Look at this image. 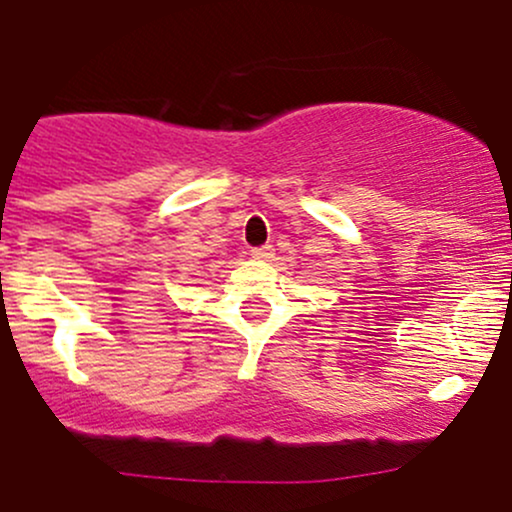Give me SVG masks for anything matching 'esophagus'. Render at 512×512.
<instances>
[{"instance_id": "esophagus-1", "label": "esophagus", "mask_w": 512, "mask_h": 512, "mask_svg": "<svg viewBox=\"0 0 512 512\" xmlns=\"http://www.w3.org/2000/svg\"><path fill=\"white\" fill-rule=\"evenodd\" d=\"M250 255L255 257V260H270V257L275 255V250H272V245H262V247H252Z\"/></svg>"}]
</instances>
